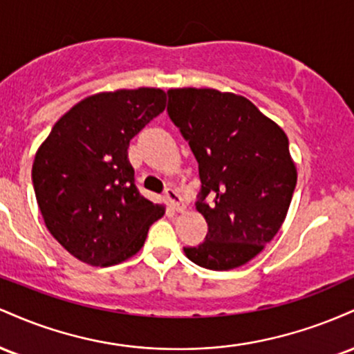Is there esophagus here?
<instances>
[{
    "mask_svg": "<svg viewBox=\"0 0 354 354\" xmlns=\"http://www.w3.org/2000/svg\"><path fill=\"white\" fill-rule=\"evenodd\" d=\"M165 198H166V201H168V205L171 206L173 209H176V211L185 209V205H183V200H181L180 193H178L176 189H173V188L166 189L165 191Z\"/></svg>",
    "mask_w": 354,
    "mask_h": 354,
    "instance_id": "esophagus-1",
    "label": "esophagus"
}]
</instances>
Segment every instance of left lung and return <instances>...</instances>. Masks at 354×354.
<instances>
[{
	"instance_id": "obj_1",
	"label": "left lung",
	"mask_w": 354,
	"mask_h": 354,
	"mask_svg": "<svg viewBox=\"0 0 354 354\" xmlns=\"http://www.w3.org/2000/svg\"><path fill=\"white\" fill-rule=\"evenodd\" d=\"M166 111L198 161L194 205L208 223L186 256L214 271L245 265L274 238L293 198L286 135L250 100L209 88L169 89Z\"/></svg>"
}]
</instances>
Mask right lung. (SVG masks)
<instances>
[{
    "label": "right lung",
    "mask_w": 354,
    "mask_h": 354,
    "mask_svg": "<svg viewBox=\"0 0 354 354\" xmlns=\"http://www.w3.org/2000/svg\"><path fill=\"white\" fill-rule=\"evenodd\" d=\"M161 89L100 93L53 126L33 163V188L46 228L66 251L111 266L145 245L165 214L135 185L129 141L165 109Z\"/></svg>",
    "instance_id": "obj_1"
}]
</instances>
